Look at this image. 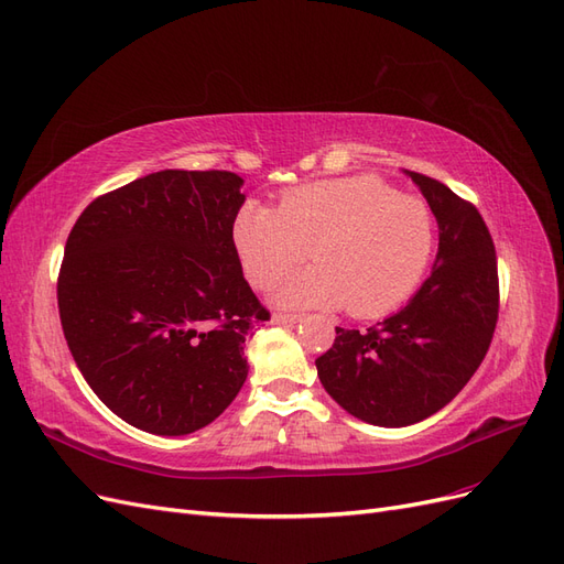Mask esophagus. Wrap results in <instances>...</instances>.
Segmentation results:
<instances>
[{"instance_id":"34e87169","label":"esophagus","mask_w":564,"mask_h":564,"mask_svg":"<svg viewBox=\"0 0 564 564\" xmlns=\"http://www.w3.org/2000/svg\"><path fill=\"white\" fill-rule=\"evenodd\" d=\"M299 322V315L294 313H272V324H294Z\"/></svg>"}]
</instances>
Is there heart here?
<instances>
[{
    "instance_id": "obj_1",
    "label": "heart",
    "mask_w": 564,
    "mask_h": 564,
    "mask_svg": "<svg viewBox=\"0 0 564 564\" xmlns=\"http://www.w3.org/2000/svg\"><path fill=\"white\" fill-rule=\"evenodd\" d=\"M435 216L414 195L377 176L303 183L278 209L247 204L232 240L253 286L268 289L313 247L317 265L289 278L278 301L292 308L346 305L355 317H383L412 296L435 251Z\"/></svg>"
}]
</instances>
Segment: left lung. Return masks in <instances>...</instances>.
Returning a JSON list of instances; mask_svg holds the SVG:
<instances>
[{
	"label": "left lung",
	"instance_id": "8db88e82",
	"mask_svg": "<svg viewBox=\"0 0 564 564\" xmlns=\"http://www.w3.org/2000/svg\"><path fill=\"white\" fill-rule=\"evenodd\" d=\"M440 226L431 278L400 313L360 329L336 327L317 377L348 414L386 429L449 404L489 350L499 319V270L475 204L445 183L409 172Z\"/></svg>",
	"mask_w": 564,
	"mask_h": 564
}]
</instances>
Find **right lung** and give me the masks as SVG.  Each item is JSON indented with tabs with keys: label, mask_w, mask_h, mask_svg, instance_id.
<instances>
[{
	"label": "right lung",
	"mask_w": 564,
	"mask_h": 564,
	"mask_svg": "<svg viewBox=\"0 0 564 564\" xmlns=\"http://www.w3.org/2000/svg\"><path fill=\"white\" fill-rule=\"evenodd\" d=\"M232 172L164 169L96 197L65 242L58 313L75 362L110 412L187 435L247 379L245 340L270 319L232 240Z\"/></svg>",
	"instance_id": "obj_1"
}]
</instances>
